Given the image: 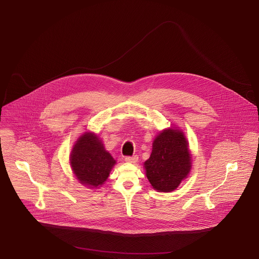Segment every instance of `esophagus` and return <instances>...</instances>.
<instances>
[{
    "mask_svg": "<svg viewBox=\"0 0 259 259\" xmlns=\"http://www.w3.org/2000/svg\"><path fill=\"white\" fill-rule=\"evenodd\" d=\"M124 160L126 162H130V163H136L138 160H139V156L138 155H133V156H125Z\"/></svg>",
    "mask_w": 259,
    "mask_h": 259,
    "instance_id": "obj_1",
    "label": "esophagus"
}]
</instances>
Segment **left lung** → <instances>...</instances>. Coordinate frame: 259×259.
Listing matches in <instances>:
<instances>
[{"label": "left lung", "instance_id": "left-lung-1", "mask_svg": "<svg viewBox=\"0 0 259 259\" xmlns=\"http://www.w3.org/2000/svg\"><path fill=\"white\" fill-rule=\"evenodd\" d=\"M151 186L161 192L178 188L191 168V156L185 134L178 128L160 132L152 143L151 154L144 163Z\"/></svg>", "mask_w": 259, "mask_h": 259}]
</instances>
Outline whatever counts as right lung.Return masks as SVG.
<instances>
[{
	"label": "right lung",
	"mask_w": 259,
	"mask_h": 259,
	"mask_svg": "<svg viewBox=\"0 0 259 259\" xmlns=\"http://www.w3.org/2000/svg\"><path fill=\"white\" fill-rule=\"evenodd\" d=\"M75 178L90 188L100 187L108 180L115 160L95 134L84 133L75 142L70 155Z\"/></svg>",
	"instance_id": "right-lung-1"
}]
</instances>
